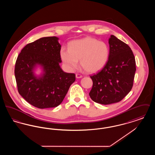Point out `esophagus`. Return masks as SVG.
Wrapping results in <instances>:
<instances>
[{
  "label": "esophagus",
  "instance_id": "esophagus-1",
  "mask_svg": "<svg viewBox=\"0 0 155 155\" xmlns=\"http://www.w3.org/2000/svg\"><path fill=\"white\" fill-rule=\"evenodd\" d=\"M75 77H76V78H81L82 76V75L80 74H75Z\"/></svg>",
  "mask_w": 155,
  "mask_h": 155
}]
</instances>
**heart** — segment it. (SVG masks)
<instances>
[{"label": "heart", "mask_w": 155, "mask_h": 155, "mask_svg": "<svg viewBox=\"0 0 155 155\" xmlns=\"http://www.w3.org/2000/svg\"><path fill=\"white\" fill-rule=\"evenodd\" d=\"M60 54L63 63L69 70H74L80 60L81 68L88 73H95L106 65L109 49L103 41L92 37L73 40L68 42V49L61 48Z\"/></svg>", "instance_id": "heart-1"}]
</instances>
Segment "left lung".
I'll list each match as a JSON object with an SVG mask.
<instances>
[{"mask_svg":"<svg viewBox=\"0 0 155 155\" xmlns=\"http://www.w3.org/2000/svg\"><path fill=\"white\" fill-rule=\"evenodd\" d=\"M109 59L103 68L90 76L93 85L89 95L96 103L109 104L121 101L133 88L135 59L130 47L111 35Z\"/></svg>","mask_w":155,"mask_h":155,"instance_id":"obj_1","label":"left lung"}]
</instances>
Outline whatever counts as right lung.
I'll list each match as a JSON object with an SVG mask.
<instances>
[{
    "mask_svg": "<svg viewBox=\"0 0 155 155\" xmlns=\"http://www.w3.org/2000/svg\"><path fill=\"white\" fill-rule=\"evenodd\" d=\"M58 38H41L27 45L16 60L15 74L20 95L31 105L39 108L59 106L75 81L74 73L64 72L61 62V45ZM37 64L43 67L45 73L37 78L33 70Z\"/></svg>",
    "mask_w": 155,
    "mask_h": 155,
    "instance_id": "obj_1",
    "label": "right lung"
}]
</instances>
